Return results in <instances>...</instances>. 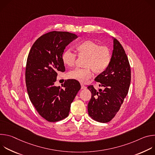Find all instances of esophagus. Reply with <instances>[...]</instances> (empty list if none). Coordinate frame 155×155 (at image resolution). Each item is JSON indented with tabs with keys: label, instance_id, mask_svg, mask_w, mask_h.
<instances>
[{
	"label": "esophagus",
	"instance_id": "34e87169",
	"mask_svg": "<svg viewBox=\"0 0 155 155\" xmlns=\"http://www.w3.org/2000/svg\"><path fill=\"white\" fill-rule=\"evenodd\" d=\"M86 87L84 85H83V84H81V89L83 90V89H86Z\"/></svg>",
	"mask_w": 155,
	"mask_h": 155
}]
</instances>
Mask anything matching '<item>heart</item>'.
<instances>
[{
	"label": "heart",
	"instance_id": "obj_1",
	"mask_svg": "<svg viewBox=\"0 0 155 155\" xmlns=\"http://www.w3.org/2000/svg\"><path fill=\"white\" fill-rule=\"evenodd\" d=\"M75 50L79 58H85L83 64L84 68H77L70 71L68 76L71 79L83 83L91 78L92 71L97 75L104 72L112 61L111 50L92 40L78 43L75 47ZM61 59L65 65L72 68L75 63L76 55L70 50H65L61 55Z\"/></svg>",
	"mask_w": 155,
	"mask_h": 155
}]
</instances>
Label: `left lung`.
Segmentation results:
<instances>
[{"label": "left lung", "mask_w": 155, "mask_h": 155, "mask_svg": "<svg viewBox=\"0 0 155 155\" xmlns=\"http://www.w3.org/2000/svg\"><path fill=\"white\" fill-rule=\"evenodd\" d=\"M95 81L105 89L97 92L93 85L87 86L91 98L88 114L94 120L108 123L116 115L127 96L130 83V68L127 56L119 41L114 38L112 61L107 69Z\"/></svg>", "instance_id": "1"}]
</instances>
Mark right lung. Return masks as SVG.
I'll return each mask as SVG.
<instances>
[{"label":"right lung","mask_w":155,"mask_h":155,"mask_svg":"<svg viewBox=\"0 0 155 155\" xmlns=\"http://www.w3.org/2000/svg\"><path fill=\"white\" fill-rule=\"evenodd\" d=\"M69 32L52 31L40 36L33 44L26 66V84L31 102L39 115L50 122L69 115L71 104L80 90L75 80L55 86L58 72L65 71L61 55L65 47L77 38Z\"/></svg>","instance_id":"add662e5"}]
</instances>
